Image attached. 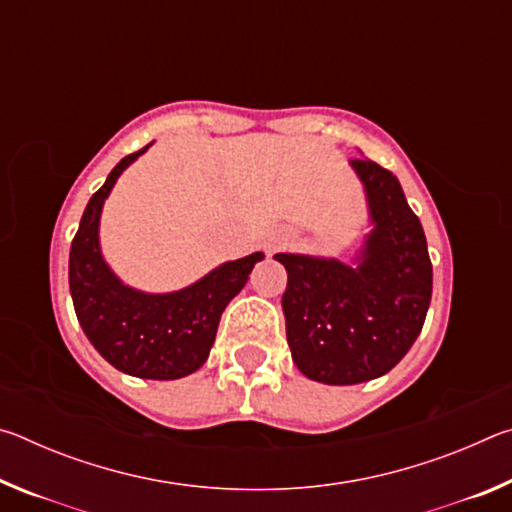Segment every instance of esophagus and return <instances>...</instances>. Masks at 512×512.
Segmentation results:
<instances>
[{
  "mask_svg": "<svg viewBox=\"0 0 512 512\" xmlns=\"http://www.w3.org/2000/svg\"><path fill=\"white\" fill-rule=\"evenodd\" d=\"M284 244H287V237H275V239H271V241H268V253H275V250L277 248H280V246H284Z\"/></svg>",
  "mask_w": 512,
  "mask_h": 512,
  "instance_id": "34e87169",
  "label": "esophagus"
}]
</instances>
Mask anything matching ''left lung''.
<instances>
[{
    "label": "left lung",
    "instance_id": "left-lung-1",
    "mask_svg": "<svg viewBox=\"0 0 512 512\" xmlns=\"http://www.w3.org/2000/svg\"><path fill=\"white\" fill-rule=\"evenodd\" d=\"M366 192L370 235L357 266L334 257L277 253L287 341L302 375L350 386L386 375L418 339L433 271L418 216L400 180L372 160H350Z\"/></svg>",
    "mask_w": 512,
    "mask_h": 512
}]
</instances>
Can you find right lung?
<instances>
[{
  "mask_svg": "<svg viewBox=\"0 0 512 512\" xmlns=\"http://www.w3.org/2000/svg\"><path fill=\"white\" fill-rule=\"evenodd\" d=\"M151 144L126 155L90 198L69 250V291L85 336L110 366L164 381L192 375L207 361L223 309L264 253L225 262L173 293H144L121 282L101 255L99 219L121 171Z\"/></svg>",
  "mask_w": 512,
  "mask_h": 512,
  "instance_id": "add662e5",
  "label": "right lung"
}]
</instances>
